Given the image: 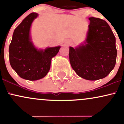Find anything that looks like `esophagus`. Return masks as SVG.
<instances>
[{
	"instance_id": "1",
	"label": "esophagus",
	"mask_w": 124,
	"mask_h": 124,
	"mask_svg": "<svg viewBox=\"0 0 124 124\" xmlns=\"http://www.w3.org/2000/svg\"><path fill=\"white\" fill-rule=\"evenodd\" d=\"M70 44H71L70 41H68V42H66V45H69Z\"/></svg>"
}]
</instances>
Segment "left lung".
Listing matches in <instances>:
<instances>
[{
  "instance_id": "left-lung-1",
  "label": "left lung",
  "mask_w": 124,
  "mask_h": 124,
  "mask_svg": "<svg viewBox=\"0 0 124 124\" xmlns=\"http://www.w3.org/2000/svg\"><path fill=\"white\" fill-rule=\"evenodd\" d=\"M89 19L85 45L69 48V60L78 76L96 80L106 78L114 69L117 51L116 37L107 23L99 18Z\"/></svg>"
}]
</instances>
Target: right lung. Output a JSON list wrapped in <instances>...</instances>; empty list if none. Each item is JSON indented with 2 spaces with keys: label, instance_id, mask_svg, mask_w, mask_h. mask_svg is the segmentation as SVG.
Returning a JSON list of instances; mask_svg holds the SVG:
<instances>
[{
  "label": "right lung",
  "instance_id": "1",
  "mask_svg": "<svg viewBox=\"0 0 124 124\" xmlns=\"http://www.w3.org/2000/svg\"><path fill=\"white\" fill-rule=\"evenodd\" d=\"M38 14L31 13L16 28L9 45L11 66L18 75L28 80L43 78L49 72L51 59L59 52L61 46L37 50L30 37L31 25Z\"/></svg>",
  "mask_w": 124,
  "mask_h": 124
}]
</instances>
